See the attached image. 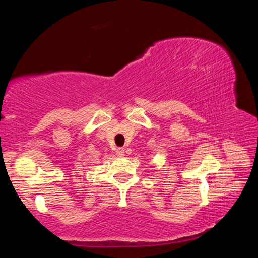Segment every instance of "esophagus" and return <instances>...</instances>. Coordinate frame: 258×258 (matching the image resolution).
Instances as JSON below:
<instances>
[{
    "label": "esophagus",
    "instance_id": "esophagus-1",
    "mask_svg": "<svg viewBox=\"0 0 258 258\" xmlns=\"http://www.w3.org/2000/svg\"><path fill=\"white\" fill-rule=\"evenodd\" d=\"M116 154H117V156H119V157H121V156H124V154H125V151H124V149L123 148H118V149L116 150Z\"/></svg>",
    "mask_w": 258,
    "mask_h": 258
}]
</instances>
